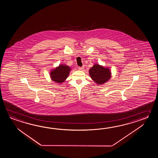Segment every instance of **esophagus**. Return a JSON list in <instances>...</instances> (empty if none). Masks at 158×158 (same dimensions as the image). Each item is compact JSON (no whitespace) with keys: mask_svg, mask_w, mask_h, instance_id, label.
Here are the masks:
<instances>
[{"mask_svg":"<svg viewBox=\"0 0 158 158\" xmlns=\"http://www.w3.org/2000/svg\"><path fill=\"white\" fill-rule=\"evenodd\" d=\"M78 69L79 70H82V69H84V67H78Z\"/></svg>","mask_w":158,"mask_h":158,"instance_id":"obj_1","label":"esophagus"}]
</instances>
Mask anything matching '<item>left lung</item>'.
Wrapping results in <instances>:
<instances>
[{
  "mask_svg": "<svg viewBox=\"0 0 158 158\" xmlns=\"http://www.w3.org/2000/svg\"><path fill=\"white\" fill-rule=\"evenodd\" d=\"M89 73L91 78L97 84H103L111 77L109 69L104 68L99 65L95 64L90 69Z\"/></svg>",
  "mask_w": 158,
  "mask_h": 158,
  "instance_id": "obj_1",
  "label": "left lung"
}]
</instances>
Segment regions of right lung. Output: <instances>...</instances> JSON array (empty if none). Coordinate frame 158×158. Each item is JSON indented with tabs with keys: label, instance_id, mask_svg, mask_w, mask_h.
Instances as JSON below:
<instances>
[{
	"label": "right lung",
	"instance_id": "add662e5",
	"mask_svg": "<svg viewBox=\"0 0 158 158\" xmlns=\"http://www.w3.org/2000/svg\"><path fill=\"white\" fill-rule=\"evenodd\" d=\"M70 68L67 65H60L55 70L51 72V77L52 80L57 83H61L64 82L67 78L70 72Z\"/></svg>",
	"mask_w": 158,
	"mask_h": 158
}]
</instances>
